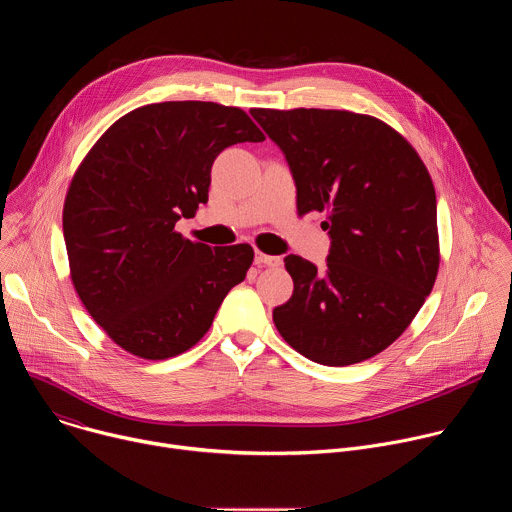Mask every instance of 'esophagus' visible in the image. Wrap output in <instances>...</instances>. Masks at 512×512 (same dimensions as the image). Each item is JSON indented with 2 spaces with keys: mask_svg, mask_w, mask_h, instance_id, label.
Here are the masks:
<instances>
[{
  "mask_svg": "<svg viewBox=\"0 0 512 512\" xmlns=\"http://www.w3.org/2000/svg\"><path fill=\"white\" fill-rule=\"evenodd\" d=\"M281 263V257L275 255H265L261 251L255 253V265H267V267H277Z\"/></svg>",
  "mask_w": 512,
  "mask_h": 512,
  "instance_id": "obj_1",
  "label": "esophagus"
}]
</instances>
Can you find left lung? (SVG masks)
<instances>
[{"label":"left lung","mask_w":512,"mask_h":512,"mask_svg":"<svg viewBox=\"0 0 512 512\" xmlns=\"http://www.w3.org/2000/svg\"><path fill=\"white\" fill-rule=\"evenodd\" d=\"M279 145L298 188V214L326 210L324 271L298 255L294 294L273 310L283 340L326 367L362 362L411 324L440 269L431 176L385 121L338 109H251Z\"/></svg>","instance_id":"obj_1"}]
</instances>
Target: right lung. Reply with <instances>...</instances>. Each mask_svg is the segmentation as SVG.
I'll list each match as a JSON object with an SVG mask.
<instances>
[{"label": "right lung", "mask_w": 512, "mask_h": 512, "mask_svg": "<svg viewBox=\"0 0 512 512\" xmlns=\"http://www.w3.org/2000/svg\"><path fill=\"white\" fill-rule=\"evenodd\" d=\"M265 135L239 107L166 101L133 109L93 145L64 198L62 231L77 294L129 354L192 348L253 263V247H208L174 227L206 204L229 145Z\"/></svg>", "instance_id": "obj_1"}]
</instances>
